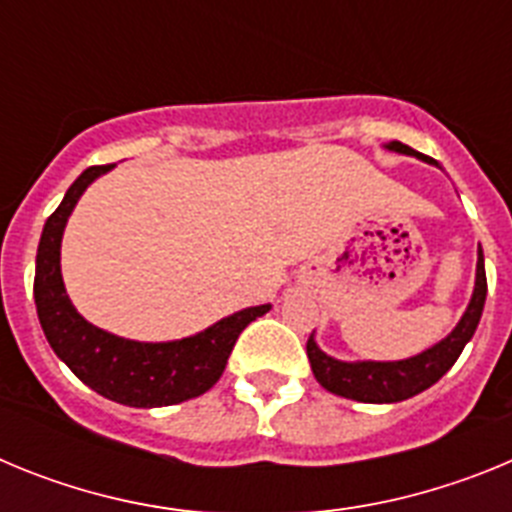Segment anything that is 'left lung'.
<instances>
[{
  "label": "left lung",
  "instance_id": "1",
  "mask_svg": "<svg viewBox=\"0 0 512 512\" xmlns=\"http://www.w3.org/2000/svg\"><path fill=\"white\" fill-rule=\"evenodd\" d=\"M392 151L408 153V156H418L428 164H433V158L423 156V153L413 151L410 146L392 140ZM487 297V274H485V256L479 248L477 259V284H474V295L469 302L464 318L459 320L449 338H443L433 348L423 351V354L413 356L405 361H359V364H346V361L330 359L323 354L312 336L307 338V359H310L312 374L323 384L325 390L333 395H341L346 400L356 402H400L408 397L418 395V392L428 390L431 384H436L443 374L449 372L456 364L459 354L464 351L469 338L477 330L482 310H485Z\"/></svg>",
  "mask_w": 512,
  "mask_h": 512
}]
</instances>
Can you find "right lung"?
<instances>
[{
    "instance_id": "1",
    "label": "right lung",
    "mask_w": 512,
    "mask_h": 512,
    "mask_svg": "<svg viewBox=\"0 0 512 512\" xmlns=\"http://www.w3.org/2000/svg\"><path fill=\"white\" fill-rule=\"evenodd\" d=\"M89 166L69 187L58 210L45 220L35 259V307L43 333L61 361L102 397L128 408H164L192 400L223 377L235 341L251 320L271 305L248 307L223 318L205 333L169 343H138L117 338L81 318L61 279V235L81 192L110 171Z\"/></svg>"
}]
</instances>
